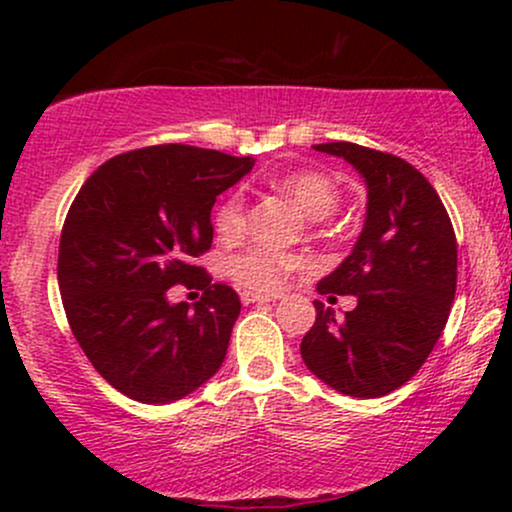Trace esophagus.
<instances>
[{"mask_svg":"<svg viewBox=\"0 0 512 512\" xmlns=\"http://www.w3.org/2000/svg\"><path fill=\"white\" fill-rule=\"evenodd\" d=\"M279 296H267V293H252V291H243L240 293V301L245 305L250 303H269V301H276Z\"/></svg>","mask_w":512,"mask_h":512,"instance_id":"esophagus-1","label":"esophagus"}]
</instances>
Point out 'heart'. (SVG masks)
Segmentation results:
<instances>
[{"mask_svg": "<svg viewBox=\"0 0 512 512\" xmlns=\"http://www.w3.org/2000/svg\"><path fill=\"white\" fill-rule=\"evenodd\" d=\"M276 187L293 199L308 219H327L339 207V185L320 170H296L276 180ZM214 228L221 238L233 240L245 228V202L240 192H231L216 204ZM301 267V260L289 252H276L269 248H250L233 255L226 264V274L238 286L250 291H276L293 269Z\"/></svg>", "mask_w": 512, "mask_h": 512, "instance_id": "b5f03b06", "label": "heart"}]
</instances>
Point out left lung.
<instances>
[{
  "mask_svg": "<svg viewBox=\"0 0 512 512\" xmlns=\"http://www.w3.org/2000/svg\"><path fill=\"white\" fill-rule=\"evenodd\" d=\"M315 151L349 161L368 187L354 250L317 284L322 296H356L344 317L315 301L301 342L305 366L351 397H383L426 363L448 322L457 286V240L448 211L404 158L351 142Z\"/></svg>",
  "mask_w": 512,
  "mask_h": 512,
  "instance_id": "1",
  "label": "left lung"
}]
</instances>
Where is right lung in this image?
I'll return each instance as SVG.
<instances>
[{
  "label": "right lung",
  "instance_id": "obj_1",
  "mask_svg": "<svg viewBox=\"0 0 512 512\" xmlns=\"http://www.w3.org/2000/svg\"><path fill=\"white\" fill-rule=\"evenodd\" d=\"M252 166L214 149L146 146L105 161L74 197L57 257L64 313L93 368L129 399L175 402L221 368L240 298L195 257L211 248L216 197ZM175 283L203 298L170 304Z\"/></svg>",
  "mask_w": 512,
  "mask_h": 512
}]
</instances>
